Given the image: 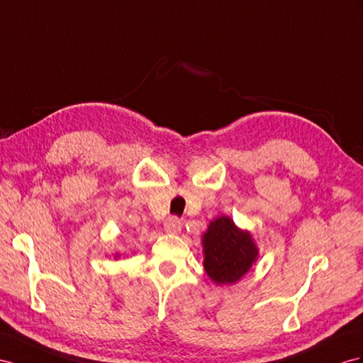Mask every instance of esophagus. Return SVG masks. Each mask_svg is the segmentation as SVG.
Wrapping results in <instances>:
<instances>
[{
	"instance_id": "obj_1",
	"label": "esophagus",
	"mask_w": 363,
	"mask_h": 363,
	"mask_svg": "<svg viewBox=\"0 0 363 363\" xmlns=\"http://www.w3.org/2000/svg\"><path fill=\"white\" fill-rule=\"evenodd\" d=\"M164 228L167 233H179L181 228H182V222L178 216H169L165 219V224H164Z\"/></svg>"
}]
</instances>
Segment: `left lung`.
I'll return each instance as SVG.
<instances>
[{
	"label": "left lung",
	"mask_w": 363,
	"mask_h": 363,
	"mask_svg": "<svg viewBox=\"0 0 363 363\" xmlns=\"http://www.w3.org/2000/svg\"><path fill=\"white\" fill-rule=\"evenodd\" d=\"M203 268L216 284H235L257 257V248L247 231L239 230L235 222L220 216L208 225L202 238Z\"/></svg>",
	"instance_id": "1"
}]
</instances>
